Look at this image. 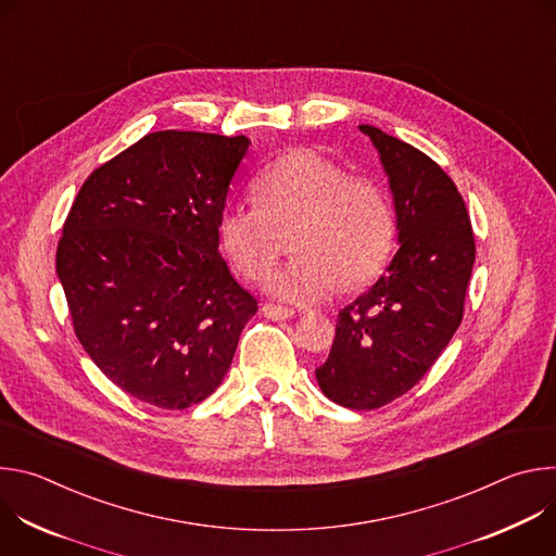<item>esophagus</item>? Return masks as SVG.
Returning a JSON list of instances; mask_svg holds the SVG:
<instances>
[{"instance_id":"1","label":"esophagus","mask_w":556,"mask_h":556,"mask_svg":"<svg viewBox=\"0 0 556 556\" xmlns=\"http://www.w3.org/2000/svg\"><path fill=\"white\" fill-rule=\"evenodd\" d=\"M262 312H264V316H268V319H273V321H286L294 314L290 307H281V305H275V303H264Z\"/></svg>"}]
</instances>
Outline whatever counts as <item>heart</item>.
<instances>
[{
	"label": "heart",
	"instance_id": "1",
	"mask_svg": "<svg viewBox=\"0 0 556 556\" xmlns=\"http://www.w3.org/2000/svg\"><path fill=\"white\" fill-rule=\"evenodd\" d=\"M255 202H226L217 242L247 281L262 283L279 255L277 228H288L296 257L268 288L290 303H321L371 281L395 242V213L384 187L330 155L299 147L266 165L253 182Z\"/></svg>",
	"mask_w": 556,
	"mask_h": 556
}]
</instances>
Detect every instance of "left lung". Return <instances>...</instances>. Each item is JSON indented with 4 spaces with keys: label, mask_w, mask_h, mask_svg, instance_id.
I'll return each mask as SVG.
<instances>
[{
    "label": "left lung",
    "mask_w": 556,
    "mask_h": 556,
    "mask_svg": "<svg viewBox=\"0 0 556 556\" xmlns=\"http://www.w3.org/2000/svg\"><path fill=\"white\" fill-rule=\"evenodd\" d=\"M358 129L389 176L401 249L387 273L339 312L316 380L332 403L369 412L418 384L459 328L475 235L455 182L438 163L378 127Z\"/></svg>",
    "instance_id": "1"
}]
</instances>
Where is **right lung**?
Instances as JSON below:
<instances>
[{"instance_id": "right-lung-1", "label": "right lung", "mask_w": 556, "mask_h": 556, "mask_svg": "<svg viewBox=\"0 0 556 556\" xmlns=\"http://www.w3.org/2000/svg\"><path fill=\"white\" fill-rule=\"evenodd\" d=\"M251 140L165 129L90 174L56 247L72 326L125 393L187 409L219 387L257 299L219 255L217 215Z\"/></svg>"}]
</instances>
